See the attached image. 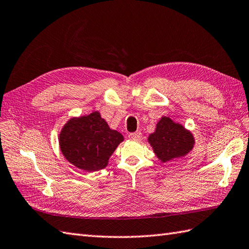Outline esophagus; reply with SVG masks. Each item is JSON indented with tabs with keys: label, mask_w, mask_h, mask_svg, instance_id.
Returning <instances> with one entry per match:
<instances>
[{
	"label": "esophagus",
	"mask_w": 249,
	"mask_h": 249,
	"mask_svg": "<svg viewBox=\"0 0 249 249\" xmlns=\"http://www.w3.org/2000/svg\"><path fill=\"white\" fill-rule=\"evenodd\" d=\"M129 139L130 140H134V141H139L142 137V134L140 131H137V132H134V134H129Z\"/></svg>",
	"instance_id": "1"
}]
</instances>
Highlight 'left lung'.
Instances as JSON below:
<instances>
[{"instance_id":"left-lung-1","label":"left lung","mask_w":249,"mask_h":249,"mask_svg":"<svg viewBox=\"0 0 249 249\" xmlns=\"http://www.w3.org/2000/svg\"><path fill=\"white\" fill-rule=\"evenodd\" d=\"M148 143L161 162L183 157L194 146V138L180 124L162 117L156 125V130L148 137Z\"/></svg>"}]
</instances>
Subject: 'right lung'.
Listing matches in <instances>:
<instances>
[{"label": "right lung", "instance_id": "right-lung-1", "mask_svg": "<svg viewBox=\"0 0 249 249\" xmlns=\"http://www.w3.org/2000/svg\"><path fill=\"white\" fill-rule=\"evenodd\" d=\"M123 140V136L111 129L98 111L69 120L59 135L62 155L87 172L105 169L109 157Z\"/></svg>", "mask_w": 249, "mask_h": 249}]
</instances>
